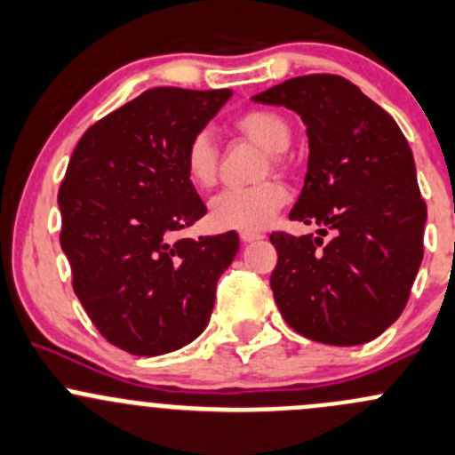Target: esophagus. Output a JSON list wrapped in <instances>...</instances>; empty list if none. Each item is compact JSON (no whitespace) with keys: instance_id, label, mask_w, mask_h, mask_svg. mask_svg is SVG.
<instances>
[{"instance_id":"34e87169","label":"esophagus","mask_w":455,"mask_h":455,"mask_svg":"<svg viewBox=\"0 0 455 455\" xmlns=\"http://www.w3.org/2000/svg\"><path fill=\"white\" fill-rule=\"evenodd\" d=\"M260 238H263V234L259 232H241L243 243H254V241H260Z\"/></svg>"}]
</instances>
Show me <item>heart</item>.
Masks as SVG:
<instances>
[{
	"instance_id": "heart-1",
	"label": "heart",
	"mask_w": 455,
	"mask_h": 455,
	"mask_svg": "<svg viewBox=\"0 0 455 455\" xmlns=\"http://www.w3.org/2000/svg\"><path fill=\"white\" fill-rule=\"evenodd\" d=\"M234 128L267 150L269 155H283L291 143V130L281 115L269 110L243 112ZM186 174L196 188L205 190L217 181L219 152L212 137L208 132H199L192 137L186 148ZM287 190L278 181H265L251 188H236L223 190L210 201L208 221L217 229H241V232H256L272 221L274 214L285 205Z\"/></svg>"
}]
</instances>
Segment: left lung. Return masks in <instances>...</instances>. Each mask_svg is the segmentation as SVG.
<instances>
[{"mask_svg":"<svg viewBox=\"0 0 455 455\" xmlns=\"http://www.w3.org/2000/svg\"><path fill=\"white\" fill-rule=\"evenodd\" d=\"M251 101L294 110L309 139L290 219L318 226V236H269L278 251L269 285L283 318L318 343L374 340L403 314L422 263L427 205L407 139L379 103L336 75L294 76Z\"/></svg>","mask_w":455,"mask_h":455,"instance_id":"left-lung-1","label":"left lung"}]
</instances>
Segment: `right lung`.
<instances>
[{
  "instance_id": "obj_1",
  "label": "right lung",
  "mask_w": 455,
  "mask_h": 455,
  "mask_svg": "<svg viewBox=\"0 0 455 455\" xmlns=\"http://www.w3.org/2000/svg\"><path fill=\"white\" fill-rule=\"evenodd\" d=\"M232 90L152 88L85 130L60 188L61 250L99 334L134 356H161L208 327L238 234L174 238L208 208L186 174V148Z\"/></svg>"
}]
</instances>
